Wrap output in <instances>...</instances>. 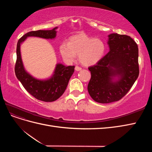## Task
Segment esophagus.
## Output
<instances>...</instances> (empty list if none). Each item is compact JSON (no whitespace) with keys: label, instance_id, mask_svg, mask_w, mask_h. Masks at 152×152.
Here are the masks:
<instances>
[{"label":"esophagus","instance_id":"34e87169","mask_svg":"<svg viewBox=\"0 0 152 152\" xmlns=\"http://www.w3.org/2000/svg\"><path fill=\"white\" fill-rule=\"evenodd\" d=\"M75 70L76 71H80V70H82V68H81V67H80V66H75Z\"/></svg>","mask_w":152,"mask_h":152}]
</instances>
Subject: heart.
Listing matches in <instances>:
<instances>
[{
	"mask_svg": "<svg viewBox=\"0 0 152 152\" xmlns=\"http://www.w3.org/2000/svg\"><path fill=\"white\" fill-rule=\"evenodd\" d=\"M59 49L66 62H73L75 60L77 55H79V59L82 65L91 66L102 59L105 46L99 39H93L84 34H79L70 37L68 43H61Z\"/></svg>",
	"mask_w": 152,
	"mask_h": 152,
	"instance_id": "obj_1",
	"label": "heart"
}]
</instances>
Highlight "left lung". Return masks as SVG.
<instances>
[{
    "label": "left lung",
    "mask_w": 152,
    "mask_h": 152,
    "mask_svg": "<svg viewBox=\"0 0 152 152\" xmlns=\"http://www.w3.org/2000/svg\"><path fill=\"white\" fill-rule=\"evenodd\" d=\"M108 44L110 51L95 65L88 68L91 77L87 90L93 99L99 103L122 99L140 73L138 48L131 37L112 34L108 35Z\"/></svg>",
    "instance_id": "obj_1"
}]
</instances>
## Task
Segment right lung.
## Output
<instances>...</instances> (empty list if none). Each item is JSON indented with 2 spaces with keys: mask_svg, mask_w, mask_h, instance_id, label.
<instances>
[{
  "mask_svg": "<svg viewBox=\"0 0 152 152\" xmlns=\"http://www.w3.org/2000/svg\"><path fill=\"white\" fill-rule=\"evenodd\" d=\"M57 27L50 30H37L28 32L21 37L17 43L15 74L27 92L36 99L45 102H54L65 91L70 77L74 72L75 66H66L57 64L54 75L49 79L41 80L36 79L27 73L23 65L20 53V44L28 37H38L43 39L56 37Z\"/></svg>",
  "mask_w": 152,
  "mask_h": 152,
  "instance_id": "add662e5",
  "label": "right lung"
}]
</instances>
